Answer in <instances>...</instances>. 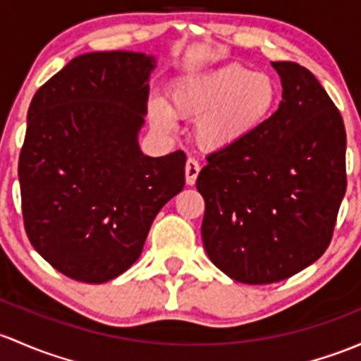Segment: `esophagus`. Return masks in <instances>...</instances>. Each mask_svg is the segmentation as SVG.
<instances>
[{"mask_svg": "<svg viewBox=\"0 0 361 361\" xmlns=\"http://www.w3.org/2000/svg\"><path fill=\"white\" fill-rule=\"evenodd\" d=\"M200 164L195 161V159H188L187 164H185V180H187V185H195L197 176H199Z\"/></svg>", "mask_w": 361, "mask_h": 361, "instance_id": "esophagus-1", "label": "esophagus"}]
</instances>
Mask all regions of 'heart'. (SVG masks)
<instances>
[{"label":"heart","instance_id":"heart-1","mask_svg":"<svg viewBox=\"0 0 361 361\" xmlns=\"http://www.w3.org/2000/svg\"><path fill=\"white\" fill-rule=\"evenodd\" d=\"M276 104L275 79L242 63L187 79L171 93V111L197 121L193 136L207 152L240 145L270 119ZM152 121L161 130H171L174 124L173 114L159 104L152 107Z\"/></svg>","mask_w":361,"mask_h":361}]
</instances>
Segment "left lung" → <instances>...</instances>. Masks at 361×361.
Listing matches in <instances>:
<instances>
[{"label": "left lung", "instance_id": "left-lung-1", "mask_svg": "<svg viewBox=\"0 0 361 361\" xmlns=\"http://www.w3.org/2000/svg\"><path fill=\"white\" fill-rule=\"evenodd\" d=\"M275 114L240 145L212 152L197 178L202 242L230 279L280 282L325 252L346 193V130L327 91L295 62Z\"/></svg>", "mask_w": 361, "mask_h": 361}]
</instances>
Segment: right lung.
Wrapping results in <instances>:
<instances>
[{"instance_id": "right-lung-1", "label": "right lung", "mask_w": 361, "mask_h": 361, "mask_svg": "<svg viewBox=\"0 0 361 361\" xmlns=\"http://www.w3.org/2000/svg\"><path fill=\"white\" fill-rule=\"evenodd\" d=\"M154 67L143 53H85L29 105L18 157L25 233L78 282L126 271L157 212L185 187L183 152L149 157L138 147Z\"/></svg>"}]
</instances>
